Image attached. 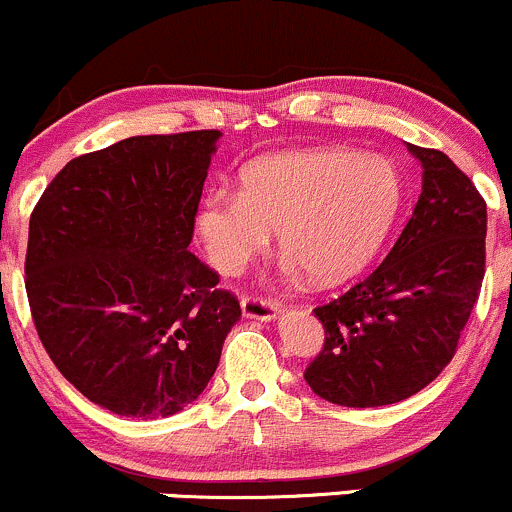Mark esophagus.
Wrapping results in <instances>:
<instances>
[{"label": "esophagus", "instance_id": "esophagus-1", "mask_svg": "<svg viewBox=\"0 0 512 512\" xmlns=\"http://www.w3.org/2000/svg\"><path fill=\"white\" fill-rule=\"evenodd\" d=\"M241 313L254 320H273L278 313V305L273 300L261 298V295H244L241 298Z\"/></svg>", "mask_w": 512, "mask_h": 512}]
</instances>
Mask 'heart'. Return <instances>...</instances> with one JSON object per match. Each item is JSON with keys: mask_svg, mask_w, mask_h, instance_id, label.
<instances>
[{"mask_svg": "<svg viewBox=\"0 0 512 512\" xmlns=\"http://www.w3.org/2000/svg\"><path fill=\"white\" fill-rule=\"evenodd\" d=\"M404 207V179L389 157L318 145L268 152L241 170L239 192L199 202L197 236L221 273H236L271 244L315 283L355 276L387 241Z\"/></svg>", "mask_w": 512, "mask_h": 512, "instance_id": "b5f03b06", "label": "heart"}]
</instances>
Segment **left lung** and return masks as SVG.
Wrapping results in <instances>:
<instances>
[{
  "mask_svg": "<svg viewBox=\"0 0 512 512\" xmlns=\"http://www.w3.org/2000/svg\"><path fill=\"white\" fill-rule=\"evenodd\" d=\"M407 147L424 170L412 219L370 276L313 310L325 342L305 382L340 407H384L434 382L481 293V192L444 152Z\"/></svg>",
  "mask_w": 512,
  "mask_h": 512,
  "instance_id": "left-lung-1",
  "label": "left lung"
}]
</instances>
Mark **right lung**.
Wrapping results in <instances>:
<instances>
[{
	"mask_svg": "<svg viewBox=\"0 0 512 512\" xmlns=\"http://www.w3.org/2000/svg\"><path fill=\"white\" fill-rule=\"evenodd\" d=\"M219 135H138L88 152L31 212L36 333L63 377L113 414L162 419L192 404L241 318L187 249Z\"/></svg>",
	"mask_w": 512,
	"mask_h": 512,
	"instance_id": "right-lung-1",
	"label": "right lung"
}]
</instances>
